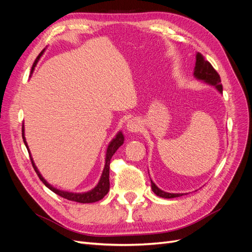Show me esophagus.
Returning <instances> with one entry per match:
<instances>
[{
  "instance_id": "esophagus-1",
  "label": "esophagus",
  "mask_w": 252,
  "mask_h": 252,
  "mask_svg": "<svg viewBox=\"0 0 252 252\" xmlns=\"http://www.w3.org/2000/svg\"><path fill=\"white\" fill-rule=\"evenodd\" d=\"M141 129V123L139 120L132 119L127 123V130L130 132H138Z\"/></svg>"
}]
</instances>
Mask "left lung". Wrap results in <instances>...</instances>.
I'll use <instances>...</instances> for the list:
<instances>
[{
  "mask_svg": "<svg viewBox=\"0 0 252 252\" xmlns=\"http://www.w3.org/2000/svg\"><path fill=\"white\" fill-rule=\"evenodd\" d=\"M193 74L196 79L208 83L210 85L216 86V88L220 91V93H223V86L222 84H220V74L217 72V70L212 67V65L208 62V61L205 60V58L200 52L196 53V62H195ZM151 188H152V191H154L158 196L164 197V199H172V197L184 195V193L165 192L163 190L159 189L152 181H151Z\"/></svg>",
  "mask_w": 252,
  "mask_h": 252,
  "instance_id": "left-lung-1",
  "label": "left lung"
}]
</instances>
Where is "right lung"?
I'll use <instances>...</instances> for the list:
<instances>
[{
  "label": "right lung",
  "mask_w": 252,
  "mask_h": 252,
  "mask_svg": "<svg viewBox=\"0 0 252 252\" xmlns=\"http://www.w3.org/2000/svg\"><path fill=\"white\" fill-rule=\"evenodd\" d=\"M43 51L35 59L34 63L32 65V72L33 70V68L35 67L37 61H39V59L43 55ZM22 138H23V141H24V144L26 145L27 150L29 151L28 146H27V142H26V139H25V136H24V126L22 127ZM123 143H124V135H123V133L120 131L117 134L116 138H114L110 142V144L108 145L107 154H106V158H105V162L106 163H105V167H104V170H103V173H102V177H101L100 182H98V184L93 190H90V191L85 192V193H72V192L62 191V190H59L57 188H53L50 184H48V183L44 180V178L42 177L41 173L39 172V170H37V168L35 167V165L33 163V159H32V157H30V161H32V167L34 168V171L36 172L37 177L40 178V180L44 183V185L46 186V187H48L51 190V191L57 193L60 196L64 197V199H66L68 201H73V202H78V203H94V202H97V201L102 200L103 197L106 194H107L108 191H109V168H110L109 165H110V159H111L112 156L114 155V152L118 150V148L121 146V145H123ZM29 155H30V152H29Z\"/></svg>",
  "instance_id": "1"
}]
</instances>
